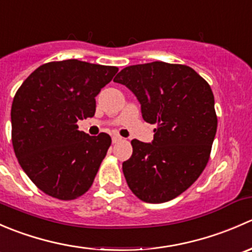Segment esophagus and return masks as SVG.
Wrapping results in <instances>:
<instances>
[{
  "mask_svg": "<svg viewBox=\"0 0 252 252\" xmlns=\"http://www.w3.org/2000/svg\"><path fill=\"white\" fill-rule=\"evenodd\" d=\"M122 140H123V138H121V136L118 135L112 136V142H113V144H118V142H121Z\"/></svg>",
  "mask_w": 252,
  "mask_h": 252,
  "instance_id": "1",
  "label": "esophagus"
}]
</instances>
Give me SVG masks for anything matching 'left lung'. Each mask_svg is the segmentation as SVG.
Listing matches in <instances>:
<instances>
[{"label": "left lung", "mask_w": 252, "mask_h": 252, "mask_svg": "<svg viewBox=\"0 0 252 252\" xmlns=\"http://www.w3.org/2000/svg\"><path fill=\"white\" fill-rule=\"evenodd\" d=\"M113 81L126 85L141 103L154 141L131 140L123 162L126 184L141 201L162 204L179 196L204 172L217 131L211 86L185 64L156 62L129 65Z\"/></svg>", "instance_id": "8db88e82"}]
</instances>
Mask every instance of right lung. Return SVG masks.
<instances>
[{"label": "right lung", "mask_w": 252, "mask_h": 252, "mask_svg": "<svg viewBox=\"0 0 252 252\" xmlns=\"http://www.w3.org/2000/svg\"><path fill=\"white\" fill-rule=\"evenodd\" d=\"M118 72L78 60L40 65L12 102V144L20 167L48 196L74 200L93 185L111 136H90L79 119L94 117L95 97Z\"/></svg>", "instance_id": "obj_1"}]
</instances>
